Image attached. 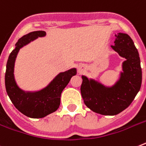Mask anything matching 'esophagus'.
<instances>
[{
    "label": "esophagus",
    "mask_w": 146,
    "mask_h": 146,
    "mask_svg": "<svg viewBox=\"0 0 146 146\" xmlns=\"http://www.w3.org/2000/svg\"><path fill=\"white\" fill-rule=\"evenodd\" d=\"M83 70H84V66L83 65H79V67H78V71H79V73H82Z\"/></svg>",
    "instance_id": "obj_1"
}]
</instances>
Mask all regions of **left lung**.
Wrapping results in <instances>:
<instances>
[{
	"mask_svg": "<svg viewBox=\"0 0 146 146\" xmlns=\"http://www.w3.org/2000/svg\"><path fill=\"white\" fill-rule=\"evenodd\" d=\"M114 45L111 47L121 57L122 72L119 79L111 87H108L94 79L82 76L81 94L87 107L102 115L113 116L131 105L140 90L142 69L137 49L128 34L115 35Z\"/></svg>",
	"mask_w": 146,
	"mask_h": 146,
	"instance_id": "8db88e82",
	"label": "left lung"
}]
</instances>
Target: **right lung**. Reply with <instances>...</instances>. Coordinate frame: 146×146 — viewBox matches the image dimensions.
Instances as JSON below:
<instances>
[{
	"mask_svg": "<svg viewBox=\"0 0 146 146\" xmlns=\"http://www.w3.org/2000/svg\"><path fill=\"white\" fill-rule=\"evenodd\" d=\"M45 35L44 31H34L18 39L7 63L5 86L7 94L15 107L30 118H43L55 112L59 108L62 92L71 78L76 74V68L58 73L47 86L38 91H24L18 86L15 79L14 67L19 50L38 37Z\"/></svg>",
	"mask_w": 146,
	"mask_h": 146,
	"instance_id": "1",
	"label": "right lung"
}]
</instances>
